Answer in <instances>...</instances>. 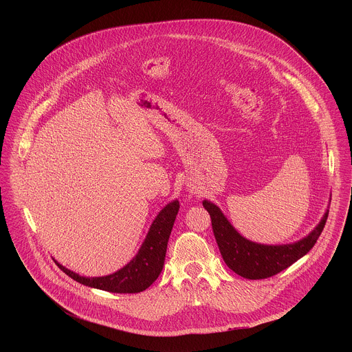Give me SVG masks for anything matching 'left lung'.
<instances>
[{
  "label": "left lung",
  "mask_w": 352,
  "mask_h": 352,
  "mask_svg": "<svg viewBox=\"0 0 352 352\" xmlns=\"http://www.w3.org/2000/svg\"><path fill=\"white\" fill-rule=\"evenodd\" d=\"M203 207L211 217L212 232L223 261L232 271L247 279L274 276L305 256L317 243L329 212H325L321 222L309 236L294 244L261 245L252 243L236 232L215 204L204 201Z\"/></svg>",
  "instance_id": "left-lung-1"
}]
</instances>
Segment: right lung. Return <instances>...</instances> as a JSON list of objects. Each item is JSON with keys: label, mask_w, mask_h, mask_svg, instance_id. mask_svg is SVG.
Listing matches in <instances>:
<instances>
[{"label": "right lung", "mask_w": 352, "mask_h": 352, "mask_svg": "<svg viewBox=\"0 0 352 352\" xmlns=\"http://www.w3.org/2000/svg\"><path fill=\"white\" fill-rule=\"evenodd\" d=\"M179 208L180 204L177 201L164 207L151 223L149 233L138 254L126 267L112 275L101 278H84L65 268L56 261L55 263L66 275L81 285L119 294L141 293L151 286L162 271L168 240Z\"/></svg>", "instance_id": "right-lung-1"}]
</instances>
